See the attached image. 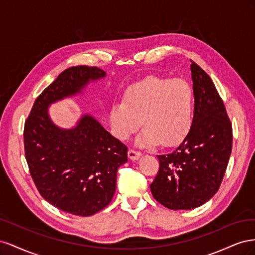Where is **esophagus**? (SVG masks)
<instances>
[{
	"label": "esophagus",
	"mask_w": 255,
	"mask_h": 255,
	"mask_svg": "<svg viewBox=\"0 0 255 255\" xmlns=\"http://www.w3.org/2000/svg\"><path fill=\"white\" fill-rule=\"evenodd\" d=\"M128 155L129 159L136 160V159H138V158L141 156V152L140 151H136L134 149H129L128 152Z\"/></svg>",
	"instance_id": "obj_1"
}]
</instances>
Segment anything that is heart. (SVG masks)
Masks as SVG:
<instances>
[{
  "mask_svg": "<svg viewBox=\"0 0 255 255\" xmlns=\"http://www.w3.org/2000/svg\"><path fill=\"white\" fill-rule=\"evenodd\" d=\"M195 94L185 80L151 75L125 91L123 102L113 105L110 125L113 135L126 141L140 126L138 145H154L159 141L171 146L182 142L194 121Z\"/></svg>",
  "mask_w": 255,
  "mask_h": 255,
  "instance_id": "heart-1",
  "label": "heart"
}]
</instances>
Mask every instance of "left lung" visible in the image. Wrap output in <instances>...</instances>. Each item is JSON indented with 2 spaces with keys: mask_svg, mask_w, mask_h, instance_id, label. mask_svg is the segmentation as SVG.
I'll return each instance as SVG.
<instances>
[{
  "mask_svg": "<svg viewBox=\"0 0 255 255\" xmlns=\"http://www.w3.org/2000/svg\"><path fill=\"white\" fill-rule=\"evenodd\" d=\"M191 61L195 113L188 135L172 152L157 155L159 169L150 185L161 205L192 210L218 191L232 151V123L215 85Z\"/></svg>",
  "mask_w": 255,
  "mask_h": 255,
  "instance_id": "8db88e82",
  "label": "left lung"
}]
</instances>
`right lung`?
I'll return each mask as SVG.
<instances>
[{
	"label": "right lung",
	"instance_id": "obj_1",
	"mask_svg": "<svg viewBox=\"0 0 255 255\" xmlns=\"http://www.w3.org/2000/svg\"><path fill=\"white\" fill-rule=\"evenodd\" d=\"M104 76L98 67L66 69L36 99L23 132L25 158L39 194L58 210L83 217L111 203L128 146L89 115L71 129L60 128L51 121L48 107Z\"/></svg>",
	"mask_w": 255,
	"mask_h": 255
}]
</instances>
